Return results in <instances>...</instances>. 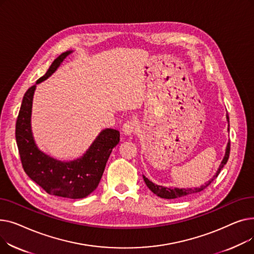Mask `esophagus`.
<instances>
[{
    "label": "esophagus",
    "mask_w": 254,
    "mask_h": 254,
    "mask_svg": "<svg viewBox=\"0 0 254 254\" xmlns=\"http://www.w3.org/2000/svg\"><path fill=\"white\" fill-rule=\"evenodd\" d=\"M136 129V124L134 122H131V120H128V122H127L124 126H123V131L125 135H127V136H130L132 132L135 131Z\"/></svg>",
    "instance_id": "obj_1"
}]
</instances>
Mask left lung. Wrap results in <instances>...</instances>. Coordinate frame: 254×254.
<instances>
[{"mask_svg":"<svg viewBox=\"0 0 254 254\" xmlns=\"http://www.w3.org/2000/svg\"><path fill=\"white\" fill-rule=\"evenodd\" d=\"M226 120H228V124H229V127H230V119H229V116L228 114H226ZM229 130V128H228ZM229 156H230V141L229 143L226 144V148H225V153H224V156L222 158V161L216 171V173L214 174V176H213L210 180H208L205 184L201 185L199 188H193V189H178V188H166V186H162V185H158V184H155L153 183L152 181H150L147 177H145L143 175V179L146 183V185H147V188L154 193L156 194L157 196L162 197V198H177V197H181V196H186V195H190V194H193V193H196V192H199L202 191L203 190H205L207 186H209V184L214 180L218 174L220 173V170L223 168V166L226 164V162H228L229 159Z\"/></svg>","mask_w":254,"mask_h":254,"instance_id":"obj_1","label":"left lung"}]
</instances>
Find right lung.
<instances>
[{"label": "right lung", "instance_id": "add662e5", "mask_svg": "<svg viewBox=\"0 0 254 254\" xmlns=\"http://www.w3.org/2000/svg\"><path fill=\"white\" fill-rule=\"evenodd\" d=\"M72 52H63L52 62L45 75L26 90L16 120L15 137L23 170L34 182L52 195L83 198L98 188L106 163L119 143V131L104 128L82 156L72 161H61L43 152L37 146L32 131V108L37 84L48 79Z\"/></svg>", "mask_w": 254, "mask_h": 254}]
</instances>
